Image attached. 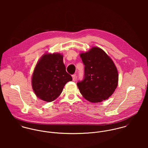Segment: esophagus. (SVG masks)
I'll return each instance as SVG.
<instances>
[{"instance_id": "obj_1", "label": "esophagus", "mask_w": 148, "mask_h": 148, "mask_svg": "<svg viewBox=\"0 0 148 148\" xmlns=\"http://www.w3.org/2000/svg\"><path fill=\"white\" fill-rule=\"evenodd\" d=\"M72 80H73V81H75V79H76V74L72 75Z\"/></svg>"}]
</instances>
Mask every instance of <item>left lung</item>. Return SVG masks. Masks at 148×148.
Returning a JSON list of instances; mask_svg holds the SVG:
<instances>
[{
    "label": "left lung",
    "instance_id": "left-lung-1",
    "mask_svg": "<svg viewBox=\"0 0 148 148\" xmlns=\"http://www.w3.org/2000/svg\"><path fill=\"white\" fill-rule=\"evenodd\" d=\"M80 55L85 65L84 79L77 83L81 94L94 103L108 99L118 85L119 75L115 64L98 47H93Z\"/></svg>",
    "mask_w": 148,
    "mask_h": 148
}]
</instances>
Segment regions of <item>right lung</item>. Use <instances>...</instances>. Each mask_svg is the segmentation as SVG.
<instances>
[{
    "label": "right lung",
    "mask_w": 148,
    "mask_h": 148,
    "mask_svg": "<svg viewBox=\"0 0 148 148\" xmlns=\"http://www.w3.org/2000/svg\"><path fill=\"white\" fill-rule=\"evenodd\" d=\"M72 80L65 70L60 53H45L36 64L32 77V89L38 97L51 102L62 93L65 84Z\"/></svg>",
    "instance_id": "add662e5"
}]
</instances>
